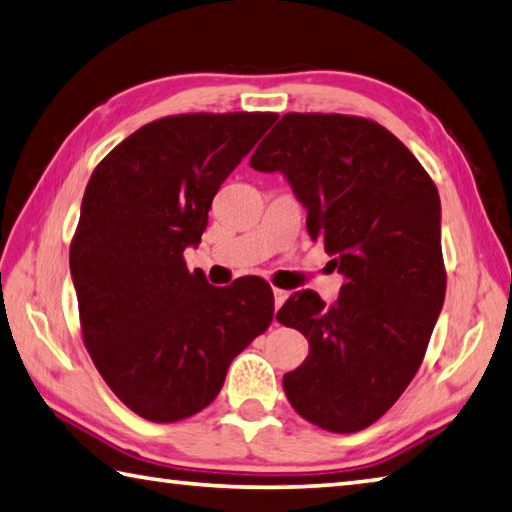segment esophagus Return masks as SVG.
<instances>
[{
    "mask_svg": "<svg viewBox=\"0 0 512 512\" xmlns=\"http://www.w3.org/2000/svg\"><path fill=\"white\" fill-rule=\"evenodd\" d=\"M285 298H287V292H285V289H278V287H274V307H276V310L285 303Z\"/></svg>",
    "mask_w": 512,
    "mask_h": 512,
    "instance_id": "1",
    "label": "esophagus"
}]
</instances>
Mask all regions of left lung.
Masks as SVG:
<instances>
[{
	"mask_svg": "<svg viewBox=\"0 0 512 512\" xmlns=\"http://www.w3.org/2000/svg\"><path fill=\"white\" fill-rule=\"evenodd\" d=\"M249 167L283 173L345 278L332 307L303 289L276 314L310 341L287 399L323 430L368 428L417 374L446 298L435 182L388 129L341 113L283 115Z\"/></svg>",
	"mask_w": 512,
	"mask_h": 512,
	"instance_id": "obj_1",
	"label": "left lung"
}]
</instances>
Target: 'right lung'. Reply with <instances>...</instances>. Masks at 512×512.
I'll use <instances>...</instances> for the list:
<instances>
[{"label": "right lung", "instance_id": "right-lung-1", "mask_svg": "<svg viewBox=\"0 0 512 512\" xmlns=\"http://www.w3.org/2000/svg\"><path fill=\"white\" fill-rule=\"evenodd\" d=\"M276 113H187L144 124L86 185L71 243L84 345L106 385L142 419L207 408L229 363L274 318L260 278L214 287L189 272L211 200Z\"/></svg>", "mask_w": 512, "mask_h": 512}]
</instances>
